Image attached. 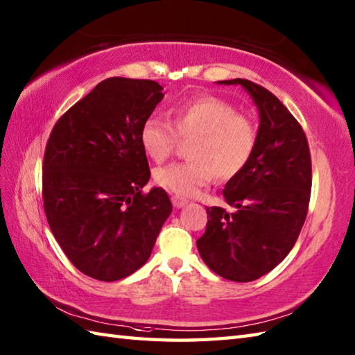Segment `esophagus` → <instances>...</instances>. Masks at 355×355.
<instances>
[{
  "label": "esophagus",
  "instance_id": "esophagus-1",
  "mask_svg": "<svg viewBox=\"0 0 355 355\" xmlns=\"http://www.w3.org/2000/svg\"><path fill=\"white\" fill-rule=\"evenodd\" d=\"M171 200H172L173 207H177V209H182V207H184L187 205V200L183 198V197H178V195H173Z\"/></svg>",
  "mask_w": 355,
  "mask_h": 355
}]
</instances>
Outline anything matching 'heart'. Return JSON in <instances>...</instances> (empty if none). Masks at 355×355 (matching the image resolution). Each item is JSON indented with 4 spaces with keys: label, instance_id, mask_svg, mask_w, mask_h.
<instances>
[{
    "label": "heart",
    "instance_id": "b5f03b06",
    "mask_svg": "<svg viewBox=\"0 0 355 355\" xmlns=\"http://www.w3.org/2000/svg\"><path fill=\"white\" fill-rule=\"evenodd\" d=\"M171 123L150 116L139 131L140 146L150 160L162 163L175 149L178 137L192 139L189 162L166 164L154 171V180L178 197H192L214 177L235 178L252 162L258 146V126L235 105L202 94L173 105Z\"/></svg>",
    "mask_w": 355,
    "mask_h": 355
}]
</instances>
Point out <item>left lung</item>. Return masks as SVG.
Listing matches in <instances>:
<instances>
[{
	"instance_id": "left-lung-1",
	"label": "left lung",
	"mask_w": 355,
	"mask_h": 355,
	"mask_svg": "<svg viewBox=\"0 0 355 355\" xmlns=\"http://www.w3.org/2000/svg\"><path fill=\"white\" fill-rule=\"evenodd\" d=\"M244 87L259 110L258 146L247 168L223 195L236 212L207 207L197 247L206 266L224 279L252 282L281 263L296 244L311 195V154L302 126L277 97L252 80Z\"/></svg>"
}]
</instances>
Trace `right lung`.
Here are the masks:
<instances>
[{"label": "right lung", "mask_w": 355, "mask_h": 355, "mask_svg": "<svg viewBox=\"0 0 355 355\" xmlns=\"http://www.w3.org/2000/svg\"><path fill=\"white\" fill-rule=\"evenodd\" d=\"M162 89L149 79H105L59 117L47 140L42 200L51 233L97 281L139 270L172 212L162 187L141 192L150 171L139 131Z\"/></svg>", "instance_id": "1"}]
</instances>
